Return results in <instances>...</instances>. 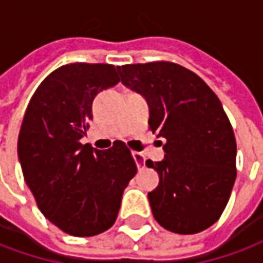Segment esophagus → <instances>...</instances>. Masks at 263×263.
<instances>
[{
    "mask_svg": "<svg viewBox=\"0 0 263 263\" xmlns=\"http://www.w3.org/2000/svg\"><path fill=\"white\" fill-rule=\"evenodd\" d=\"M132 156H134V160L137 163L138 168H142V167L145 166V157L141 153H138V152H132Z\"/></svg>",
    "mask_w": 263,
    "mask_h": 263,
    "instance_id": "34e87169",
    "label": "esophagus"
}]
</instances>
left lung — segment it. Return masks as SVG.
<instances>
[{
  "label": "left lung",
  "instance_id": "8db88e82",
  "mask_svg": "<svg viewBox=\"0 0 263 263\" xmlns=\"http://www.w3.org/2000/svg\"><path fill=\"white\" fill-rule=\"evenodd\" d=\"M117 69L126 87L146 99L152 132L166 139L164 159L146 160L160 178L147 194L155 219L177 234L206 230L224 211L237 177L234 132L219 97L174 62Z\"/></svg>",
  "mask_w": 263,
  "mask_h": 263
}]
</instances>
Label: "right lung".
<instances>
[{"instance_id": "obj_1", "label": "right lung", "mask_w": 263, "mask_h": 263, "mask_svg": "<svg viewBox=\"0 0 263 263\" xmlns=\"http://www.w3.org/2000/svg\"><path fill=\"white\" fill-rule=\"evenodd\" d=\"M120 82L110 64H67L43 81L28 104L17 156L43 215L67 234L92 237L117 219L124 190L137 174L121 141L97 151L82 145L99 92Z\"/></svg>"}]
</instances>
